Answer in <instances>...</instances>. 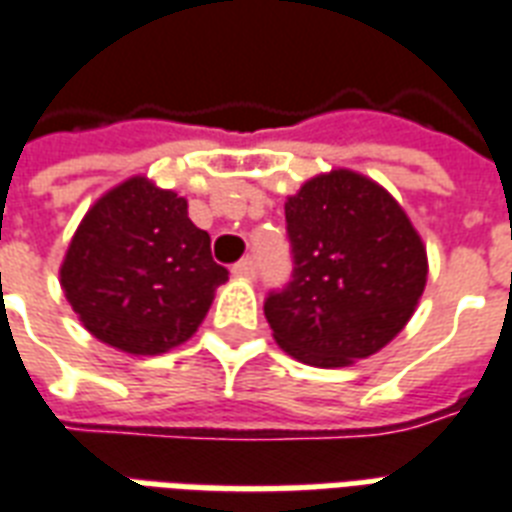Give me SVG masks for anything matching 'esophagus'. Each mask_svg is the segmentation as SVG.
Segmentation results:
<instances>
[{
    "mask_svg": "<svg viewBox=\"0 0 512 512\" xmlns=\"http://www.w3.org/2000/svg\"><path fill=\"white\" fill-rule=\"evenodd\" d=\"M233 273H236V276H244V279H255V276H257V260L252 255L244 257V260H239V263L233 265Z\"/></svg>",
    "mask_w": 512,
    "mask_h": 512,
    "instance_id": "obj_1",
    "label": "esophagus"
}]
</instances>
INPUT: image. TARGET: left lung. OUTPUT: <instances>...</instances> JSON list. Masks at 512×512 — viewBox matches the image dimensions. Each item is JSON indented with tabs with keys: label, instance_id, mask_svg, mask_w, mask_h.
<instances>
[{
	"label": "left lung",
	"instance_id": "left-lung-1",
	"mask_svg": "<svg viewBox=\"0 0 512 512\" xmlns=\"http://www.w3.org/2000/svg\"><path fill=\"white\" fill-rule=\"evenodd\" d=\"M292 276L263 311L289 356L345 366L388 345L412 319L428 276L420 236L372 180L335 170L287 201Z\"/></svg>",
	"mask_w": 512,
	"mask_h": 512
}]
</instances>
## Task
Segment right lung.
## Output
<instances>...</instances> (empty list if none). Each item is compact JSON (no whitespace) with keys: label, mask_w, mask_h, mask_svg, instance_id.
Segmentation results:
<instances>
[{"label":"right lung","mask_w":512,"mask_h":512,"mask_svg":"<svg viewBox=\"0 0 512 512\" xmlns=\"http://www.w3.org/2000/svg\"><path fill=\"white\" fill-rule=\"evenodd\" d=\"M225 279L183 196L146 177L116 185L84 215L60 268L84 327L135 356L188 340Z\"/></svg>","instance_id":"1"}]
</instances>
